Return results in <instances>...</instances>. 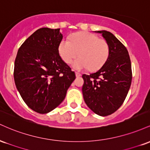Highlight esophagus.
<instances>
[{
    "label": "esophagus",
    "mask_w": 150,
    "mask_h": 150,
    "mask_svg": "<svg viewBox=\"0 0 150 150\" xmlns=\"http://www.w3.org/2000/svg\"><path fill=\"white\" fill-rule=\"evenodd\" d=\"M75 75H76L77 77H78L81 76V74L80 73H78V72H76V73H75Z\"/></svg>",
    "instance_id": "34e87169"
}]
</instances>
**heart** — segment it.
Instances as JSON below:
<instances>
[{"label":"heart","instance_id":"heart-1","mask_svg":"<svg viewBox=\"0 0 150 150\" xmlns=\"http://www.w3.org/2000/svg\"><path fill=\"white\" fill-rule=\"evenodd\" d=\"M58 52L65 63H73L75 70H96L106 61L109 55V46L106 40L99 39L89 32H79L68 39H63L58 46Z\"/></svg>","mask_w":150,"mask_h":150}]
</instances>
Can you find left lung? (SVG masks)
Instances as JSON below:
<instances>
[{"label": "left lung", "mask_w": 150, "mask_h": 150, "mask_svg": "<svg viewBox=\"0 0 150 150\" xmlns=\"http://www.w3.org/2000/svg\"><path fill=\"white\" fill-rule=\"evenodd\" d=\"M109 46V55L94 73L82 75V94L86 104L96 114H112L123 104L132 81L131 63L125 46L111 32L96 31Z\"/></svg>", "instance_id": "obj_1"}]
</instances>
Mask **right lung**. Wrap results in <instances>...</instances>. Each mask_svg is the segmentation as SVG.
I'll return each instance as SVG.
<instances>
[{
    "label": "right lung",
    "mask_w": 150,
    "mask_h": 150,
    "mask_svg": "<svg viewBox=\"0 0 150 150\" xmlns=\"http://www.w3.org/2000/svg\"><path fill=\"white\" fill-rule=\"evenodd\" d=\"M62 39L60 29L44 27L27 38L18 51L15 85L26 104L37 113H47L57 107L75 79L59 55Z\"/></svg>",
    "instance_id": "obj_1"
}]
</instances>
